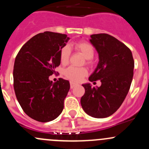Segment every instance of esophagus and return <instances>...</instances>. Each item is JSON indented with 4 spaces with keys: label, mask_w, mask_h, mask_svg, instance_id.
I'll return each instance as SVG.
<instances>
[{
    "label": "esophagus",
    "mask_w": 149,
    "mask_h": 149,
    "mask_svg": "<svg viewBox=\"0 0 149 149\" xmlns=\"http://www.w3.org/2000/svg\"><path fill=\"white\" fill-rule=\"evenodd\" d=\"M76 85H77V84H76V83H73V82H72V81H70V88H74L75 86H76Z\"/></svg>",
    "instance_id": "34e87169"
}]
</instances>
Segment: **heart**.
<instances>
[{"mask_svg": "<svg viewBox=\"0 0 149 149\" xmlns=\"http://www.w3.org/2000/svg\"><path fill=\"white\" fill-rule=\"evenodd\" d=\"M74 49L80 52L86 58V63L88 65L92 64V58L94 55V48L90 43L86 42H78L74 44ZM70 51L68 46H65L60 52V61L63 65H65L70 60ZM64 75L67 79L72 81L78 82L81 80L87 75V69L86 68H76L70 66L64 70Z\"/></svg>", "mask_w": 149, "mask_h": 149, "instance_id": "1", "label": "heart"}]
</instances>
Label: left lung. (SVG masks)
Returning a JSON list of instances; mask_svg holds the SVG:
<instances>
[{"label": "left lung", "instance_id": "left-lung-1", "mask_svg": "<svg viewBox=\"0 0 149 149\" xmlns=\"http://www.w3.org/2000/svg\"><path fill=\"white\" fill-rule=\"evenodd\" d=\"M90 42L98 52L100 61L88 80H100L102 85L91 87L90 84H83L85 93L81 104L89 116L107 118L119 109L128 93L134 60L130 49L109 34H92Z\"/></svg>", "mask_w": 149, "mask_h": 149}]
</instances>
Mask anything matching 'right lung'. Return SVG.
I'll list each match as a JSON object with an SVG mask.
<instances>
[{"label":"right lung","instance_id":"obj_1","mask_svg":"<svg viewBox=\"0 0 149 149\" xmlns=\"http://www.w3.org/2000/svg\"><path fill=\"white\" fill-rule=\"evenodd\" d=\"M70 40L66 34L45 31L26 42L16 57L13 88L24 112L35 120L46 123L58 118L70 89L69 81L49 76L61 64L60 52Z\"/></svg>","mask_w":149,"mask_h":149}]
</instances>
